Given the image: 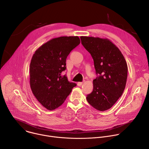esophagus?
I'll list each match as a JSON object with an SVG mask.
<instances>
[{"instance_id": "1", "label": "esophagus", "mask_w": 149, "mask_h": 149, "mask_svg": "<svg viewBox=\"0 0 149 149\" xmlns=\"http://www.w3.org/2000/svg\"><path fill=\"white\" fill-rule=\"evenodd\" d=\"M83 83H84L83 82H79L77 83V85H78V86H82Z\"/></svg>"}]
</instances>
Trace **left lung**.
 <instances>
[{"mask_svg":"<svg viewBox=\"0 0 149 149\" xmlns=\"http://www.w3.org/2000/svg\"><path fill=\"white\" fill-rule=\"evenodd\" d=\"M81 44L90 52L97 77L88 103L99 111L110 109L121 96L127 78V65L119 49L108 39L81 36Z\"/></svg>","mask_w":149,"mask_h":149,"instance_id":"left-lung-1","label":"left lung"}]
</instances>
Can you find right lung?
Returning a JSON list of instances; mask_svg holds the SVG:
<instances>
[{
  "instance_id": "add662e5",
  "label": "right lung",
  "mask_w": 149,
  "mask_h": 149,
  "mask_svg": "<svg viewBox=\"0 0 149 149\" xmlns=\"http://www.w3.org/2000/svg\"><path fill=\"white\" fill-rule=\"evenodd\" d=\"M80 44L78 36L54 38L40 46L30 63V86L37 100L49 110L65 101L77 84L70 82L62 72L66 70V59Z\"/></svg>"
}]
</instances>
